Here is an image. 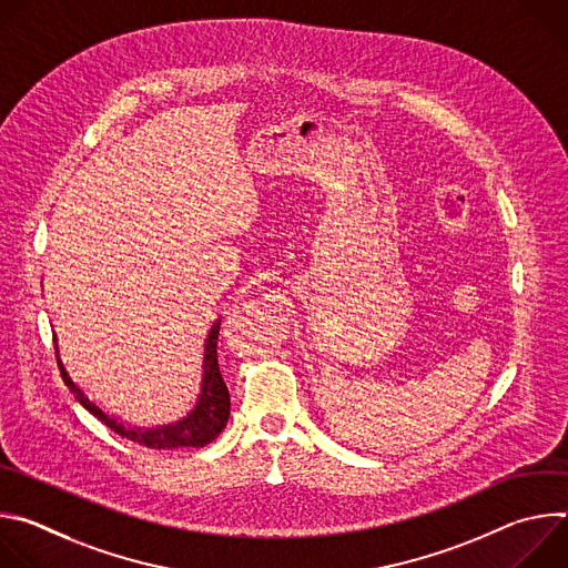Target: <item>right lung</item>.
<instances>
[{
	"label": "right lung",
	"mask_w": 568,
	"mask_h": 568,
	"mask_svg": "<svg viewBox=\"0 0 568 568\" xmlns=\"http://www.w3.org/2000/svg\"><path fill=\"white\" fill-rule=\"evenodd\" d=\"M217 335H220V321L213 323V328L206 337V348H204V382H202V393H200V402L197 407L191 412V416H186L184 420H180L178 425L171 427H159V429H130L121 423H116L114 418H108L94 402H90L83 390H80L71 377L67 375L60 357H58V368L60 375L64 379V384L75 393L78 402L83 407L97 416L99 420L105 423V427H110L112 432H116L119 436L139 443L148 449H178V447H204L211 440H215L222 429L226 427L229 414H231V397H229V388L222 379L220 373V364H217ZM53 346H55V337H53ZM58 353V346H55Z\"/></svg>",
	"instance_id": "add662e5"
}]
</instances>
